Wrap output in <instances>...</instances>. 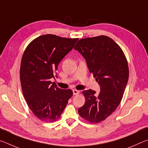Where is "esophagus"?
I'll use <instances>...</instances> for the list:
<instances>
[{"label": "esophagus", "mask_w": 148, "mask_h": 148, "mask_svg": "<svg viewBox=\"0 0 148 148\" xmlns=\"http://www.w3.org/2000/svg\"><path fill=\"white\" fill-rule=\"evenodd\" d=\"M73 95H77L79 94L80 92L79 91V90H73Z\"/></svg>", "instance_id": "34e87169"}]
</instances>
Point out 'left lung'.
<instances>
[{
    "mask_svg": "<svg viewBox=\"0 0 148 148\" xmlns=\"http://www.w3.org/2000/svg\"><path fill=\"white\" fill-rule=\"evenodd\" d=\"M74 49L86 60L101 90L98 94L90 89L82 92L85 103L78 112L90 123H99L117 108L122 99L129 79L127 60L120 47L106 36L81 39Z\"/></svg>",
    "mask_w": 148,
    "mask_h": 148,
    "instance_id": "left-lung-1",
    "label": "left lung"
}]
</instances>
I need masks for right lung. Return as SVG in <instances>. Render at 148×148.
Returning <instances> with one entry per match:
<instances>
[{
    "label": "right lung",
    "mask_w": 148,
    "mask_h": 148,
    "mask_svg": "<svg viewBox=\"0 0 148 148\" xmlns=\"http://www.w3.org/2000/svg\"><path fill=\"white\" fill-rule=\"evenodd\" d=\"M78 40L42 35L31 41L23 53L20 67L23 94L28 107L41 121L58 120L73 95L71 90L59 88L50 79Z\"/></svg>",
    "instance_id": "obj_1"
}]
</instances>
